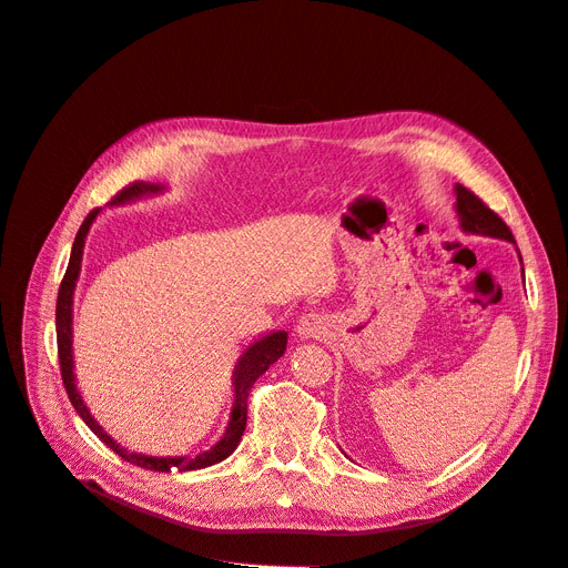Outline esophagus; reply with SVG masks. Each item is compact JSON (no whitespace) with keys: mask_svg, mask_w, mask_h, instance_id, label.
Segmentation results:
<instances>
[{"mask_svg":"<svg viewBox=\"0 0 568 568\" xmlns=\"http://www.w3.org/2000/svg\"><path fill=\"white\" fill-rule=\"evenodd\" d=\"M322 332H324V320L317 313H308L296 322V334L302 338H320Z\"/></svg>","mask_w":568,"mask_h":568,"instance_id":"1","label":"esophagus"}]
</instances>
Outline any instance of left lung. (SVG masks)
<instances>
[{
    "label": "left lung",
    "instance_id": "1",
    "mask_svg": "<svg viewBox=\"0 0 568 568\" xmlns=\"http://www.w3.org/2000/svg\"><path fill=\"white\" fill-rule=\"evenodd\" d=\"M456 209H458V216H460V225L467 232L474 234H488V236H497V239H506V242L516 244L514 232L511 227L501 221L499 214H495L493 209L479 197L474 195L469 189L465 186H456Z\"/></svg>",
    "mask_w": 568,
    "mask_h": 568
}]
</instances>
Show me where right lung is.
Wrapping results in <instances>:
<instances>
[{
	"instance_id": "obj_1",
	"label": "right lung",
	"mask_w": 568,
	"mask_h": 568,
	"mask_svg": "<svg viewBox=\"0 0 568 568\" xmlns=\"http://www.w3.org/2000/svg\"><path fill=\"white\" fill-rule=\"evenodd\" d=\"M161 191V186L156 184H144V182H133L129 186H124L119 191L110 204H122L129 202L133 197H140L144 193H156ZM99 209L94 212H89L87 219L82 221L78 234H75V242H73V251H71V260L67 266V274L62 278V285H59V294H57V311H54V322H57V354H59V371H62V379L67 386V394L71 405L75 407V412L82 416V422L92 428V433L108 444L110 449L122 456L124 460H129L131 465L144 467V469H152V471H170V469H179V471H189V469H202L209 465H216L221 460H225L234 449L236 444L242 442V435L246 430V416H248V394H251V386L255 384V379L272 366L274 362H278L285 345H287V334L285 332H276V334H268L262 341H257L255 345H251L242 359H239L236 368H234V407L230 414V424L223 433V437L212 446V449H206L197 456H182V458H152V456H142V454H133L126 452L124 446H119L99 424L92 414H89L87 405L82 403L78 389H75V375H73V354H71V304H73V290H75V281L80 274V260H82V246H84V236L89 232V225L97 219Z\"/></svg>"
}]
</instances>
